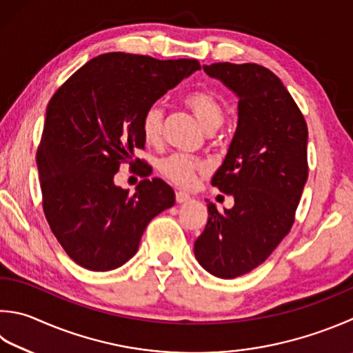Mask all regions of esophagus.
<instances>
[{
	"mask_svg": "<svg viewBox=\"0 0 353 353\" xmlns=\"http://www.w3.org/2000/svg\"><path fill=\"white\" fill-rule=\"evenodd\" d=\"M175 196H176V203H179V204L189 201V199H190V195L185 194V192H176Z\"/></svg>",
	"mask_w": 353,
	"mask_h": 353,
	"instance_id": "obj_1",
	"label": "esophagus"
}]
</instances>
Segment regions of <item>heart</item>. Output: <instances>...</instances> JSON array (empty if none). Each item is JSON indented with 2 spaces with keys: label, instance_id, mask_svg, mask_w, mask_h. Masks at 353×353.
<instances>
[{
  "label": "heart",
  "instance_id": "b5f03b06",
  "mask_svg": "<svg viewBox=\"0 0 353 353\" xmlns=\"http://www.w3.org/2000/svg\"><path fill=\"white\" fill-rule=\"evenodd\" d=\"M183 103L192 110V114L201 123L205 130H215L224 119L221 103L208 90H196L185 95ZM141 132L148 143H158L163 134V109L152 104L144 110L141 118ZM205 170V164L196 158L188 155H170L159 163V172L165 179L183 189L194 188L199 174Z\"/></svg>",
  "mask_w": 353,
  "mask_h": 353
}]
</instances>
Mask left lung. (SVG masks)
Returning <instances> with one entry per match:
<instances>
[{"instance_id":"obj_1","label":"left lung","mask_w":353,"mask_h":353,"mask_svg":"<svg viewBox=\"0 0 353 353\" xmlns=\"http://www.w3.org/2000/svg\"><path fill=\"white\" fill-rule=\"evenodd\" d=\"M238 98V123L212 185L234 196L232 209L209 203L195 258L224 280L269 258L294 224L307 181V125L274 72L258 64L203 65Z\"/></svg>"}]
</instances>
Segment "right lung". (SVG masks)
<instances>
[{
	"instance_id": "add662e5",
	"label": "right lung",
	"mask_w": 353,
	"mask_h": 353,
	"mask_svg": "<svg viewBox=\"0 0 353 353\" xmlns=\"http://www.w3.org/2000/svg\"><path fill=\"white\" fill-rule=\"evenodd\" d=\"M199 69L196 59L104 53L52 97L37 152L43 209L81 268L108 272L128 263L150 219L175 204L163 179H143L130 195L115 174L144 148V110Z\"/></svg>"
}]
</instances>
